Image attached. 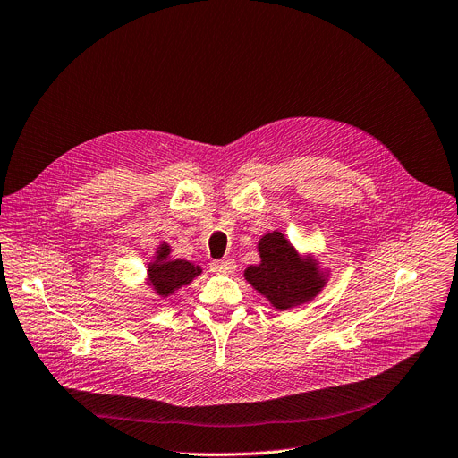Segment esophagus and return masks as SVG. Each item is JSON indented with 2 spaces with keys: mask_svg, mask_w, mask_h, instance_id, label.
Here are the masks:
<instances>
[{
  "mask_svg": "<svg viewBox=\"0 0 458 458\" xmlns=\"http://www.w3.org/2000/svg\"><path fill=\"white\" fill-rule=\"evenodd\" d=\"M234 269H236V262L233 259H222V260L210 262V271H215V273L231 275Z\"/></svg>",
  "mask_w": 458,
  "mask_h": 458,
  "instance_id": "esophagus-1",
  "label": "esophagus"
}]
</instances>
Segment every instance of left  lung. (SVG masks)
Returning <instances> with one entry per match:
<instances>
[{"label":"left lung","mask_w":458,"mask_h":458,"mask_svg":"<svg viewBox=\"0 0 458 458\" xmlns=\"http://www.w3.org/2000/svg\"><path fill=\"white\" fill-rule=\"evenodd\" d=\"M262 262L245 269V280L278 310H288L310 301L323 288V275L313 260H301L283 233L260 238Z\"/></svg>","instance_id":"1"}]
</instances>
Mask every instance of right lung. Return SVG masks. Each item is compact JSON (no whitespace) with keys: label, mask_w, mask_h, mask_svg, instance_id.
<instances>
[{"label":"right lung","mask_w":458,"mask_h":458,"mask_svg":"<svg viewBox=\"0 0 458 458\" xmlns=\"http://www.w3.org/2000/svg\"><path fill=\"white\" fill-rule=\"evenodd\" d=\"M170 250L163 243L157 250V260L148 267V283L161 295L166 297L174 290L191 284V280L201 273L199 266H194L187 260H166Z\"/></svg>","instance_id":"right-lung-1"}]
</instances>
